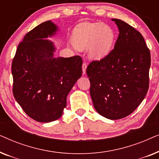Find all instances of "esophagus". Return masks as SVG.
I'll return each instance as SVG.
<instances>
[{
    "label": "esophagus",
    "mask_w": 159,
    "mask_h": 159,
    "mask_svg": "<svg viewBox=\"0 0 159 159\" xmlns=\"http://www.w3.org/2000/svg\"><path fill=\"white\" fill-rule=\"evenodd\" d=\"M82 74H83V75H85L86 69H87V64L85 62H84L83 64H82Z\"/></svg>",
    "instance_id": "1"
}]
</instances>
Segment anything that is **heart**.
Segmentation results:
<instances>
[{
    "instance_id": "heart-1",
    "label": "heart",
    "mask_w": 159,
    "mask_h": 159,
    "mask_svg": "<svg viewBox=\"0 0 159 159\" xmlns=\"http://www.w3.org/2000/svg\"><path fill=\"white\" fill-rule=\"evenodd\" d=\"M71 40L79 49L90 47L89 54L93 59H101L111 49L114 33L111 27L102 23H82L74 30Z\"/></svg>"
}]
</instances>
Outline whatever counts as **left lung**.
Returning a JSON list of instances; mask_svg holds the SVG:
<instances>
[{
  "label": "left lung",
  "mask_w": 159,
  "mask_h": 159,
  "mask_svg": "<svg viewBox=\"0 0 159 159\" xmlns=\"http://www.w3.org/2000/svg\"><path fill=\"white\" fill-rule=\"evenodd\" d=\"M119 28L114 48L86 69L93 106L106 118L116 120L132 114L149 88L151 53L142 34L132 26L112 19Z\"/></svg>",
  "instance_id": "1"
}]
</instances>
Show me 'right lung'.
Instances as JSON below:
<instances>
[{
    "mask_svg": "<svg viewBox=\"0 0 159 159\" xmlns=\"http://www.w3.org/2000/svg\"><path fill=\"white\" fill-rule=\"evenodd\" d=\"M57 30L51 21L37 26L19 43L12 61L15 99L28 116L40 122L61 116L67 95L82 73L80 56H53V43L45 38Z\"/></svg>",
    "mask_w": 159,
    "mask_h": 159,
    "instance_id": "obj_1",
    "label": "right lung"
}]
</instances>
